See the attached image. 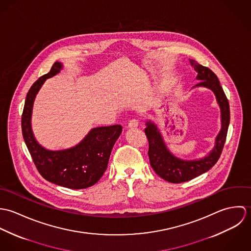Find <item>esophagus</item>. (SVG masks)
Here are the masks:
<instances>
[{
  "label": "esophagus",
  "mask_w": 251,
  "mask_h": 251,
  "mask_svg": "<svg viewBox=\"0 0 251 251\" xmlns=\"http://www.w3.org/2000/svg\"><path fill=\"white\" fill-rule=\"evenodd\" d=\"M138 124H139V122L137 119H132L129 121L127 126H128V128H135L138 126Z\"/></svg>",
  "instance_id": "34e87169"
}]
</instances>
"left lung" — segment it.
I'll return each mask as SVG.
<instances>
[{"label": "left lung", "mask_w": 251, "mask_h": 251, "mask_svg": "<svg viewBox=\"0 0 251 251\" xmlns=\"http://www.w3.org/2000/svg\"><path fill=\"white\" fill-rule=\"evenodd\" d=\"M190 64L197 72V80H200L195 87L208 88L215 94L221 113V128L215 138L214 149L207 156L195 160H183L168 150L157 126L151 121L147 122L145 133L149 141L148 154L151 166L160 178L173 183L194 179L215 165L223 150L230 123L229 102L217 76L194 60H190Z\"/></svg>", "instance_id": "8db88e82"}]
</instances>
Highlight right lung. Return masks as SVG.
Wrapping results in <instances>:
<instances>
[{
  "instance_id": "1",
  "label": "right lung",
  "mask_w": 251,
  "mask_h": 251,
  "mask_svg": "<svg viewBox=\"0 0 251 251\" xmlns=\"http://www.w3.org/2000/svg\"><path fill=\"white\" fill-rule=\"evenodd\" d=\"M62 69L63 65L56 62L50 72L36 80L29 90L21 119L22 134L36 169L44 179L64 187L83 189L97 183L104 174L111 151L123 127L120 125L95 127L80 143L66 150L50 151L39 145L31 125L34 101L45 80Z\"/></svg>"
}]
</instances>
